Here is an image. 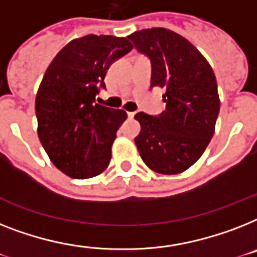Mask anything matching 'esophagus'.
<instances>
[{"label": "esophagus", "instance_id": "1", "mask_svg": "<svg viewBox=\"0 0 257 257\" xmlns=\"http://www.w3.org/2000/svg\"><path fill=\"white\" fill-rule=\"evenodd\" d=\"M135 114H136V112H128V117L133 118L135 117Z\"/></svg>", "mask_w": 257, "mask_h": 257}]
</instances>
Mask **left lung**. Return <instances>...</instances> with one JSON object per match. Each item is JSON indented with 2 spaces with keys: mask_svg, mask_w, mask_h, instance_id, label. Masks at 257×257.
Here are the masks:
<instances>
[{
  "mask_svg": "<svg viewBox=\"0 0 257 257\" xmlns=\"http://www.w3.org/2000/svg\"><path fill=\"white\" fill-rule=\"evenodd\" d=\"M128 38L152 62L150 87L164 89L166 103L160 116H135L141 125L135 139L140 156L160 174L185 172L215 132L220 100L214 71L195 46L169 29H144Z\"/></svg>",
  "mask_w": 257,
  "mask_h": 257,
  "instance_id": "1",
  "label": "left lung"
}]
</instances>
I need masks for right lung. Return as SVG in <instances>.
<instances>
[{
	"label": "right lung",
	"mask_w": 257,
	"mask_h": 257,
	"mask_svg": "<svg viewBox=\"0 0 257 257\" xmlns=\"http://www.w3.org/2000/svg\"><path fill=\"white\" fill-rule=\"evenodd\" d=\"M133 49L126 38L89 34L72 39L50 63L35 97L38 137L56 168L71 178L108 168L122 109L95 103L114 60Z\"/></svg>",
	"instance_id": "right-lung-1"
}]
</instances>
